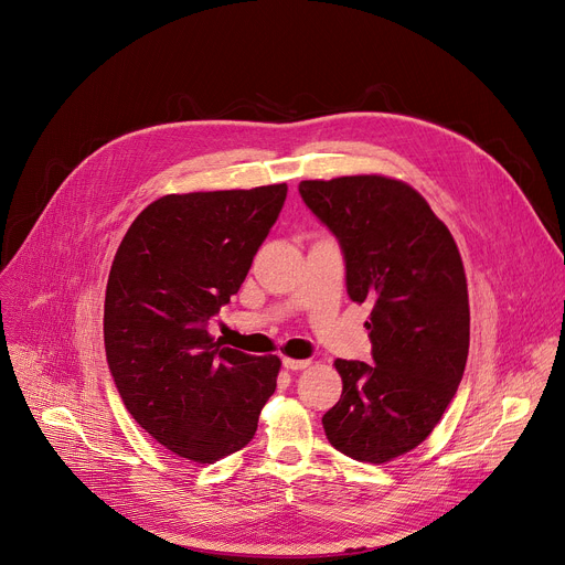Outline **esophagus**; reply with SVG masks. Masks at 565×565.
Listing matches in <instances>:
<instances>
[{
  "mask_svg": "<svg viewBox=\"0 0 565 565\" xmlns=\"http://www.w3.org/2000/svg\"><path fill=\"white\" fill-rule=\"evenodd\" d=\"M312 362L310 360H291V358H282V366L287 369V371H302V369H308Z\"/></svg>",
  "mask_w": 565,
  "mask_h": 565,
  "instance_id": "34e87169",
  "label": "esophagus"
}]
</instances>
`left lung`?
Listing matches in <instances>:
<instances>
[{
	"label": "left lung",
	"instance_id": "obj_1",
	"mask_svg": "<svg viewBox=\"0 0 565 565\" xmlns=\"http://www.w3.org/2000/svg\"><path fill=\"white\" fill-rule=\"evenodd\" d=\"M298 192L339 239L345 289L371 300L373 364L337 360L343 392L323 414L328 441L384 463L423 444L457 394L468 341V287L446 224L407 183L386 177L300 181Z\"/></svg>",
	"mask_w": 565,
	"mask_h": 565
}]
</instances>
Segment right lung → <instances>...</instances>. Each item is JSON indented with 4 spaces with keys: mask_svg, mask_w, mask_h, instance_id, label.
Masks as SVG:
<instances>
[{
    "mask_svg": "<svg viewBox=\"0 0 565 565\" xmlns=\"http://www.w3.org/2000/svg\"><path fill=\"white\" fill-rule=\"evenodd\" d=\"M287 185L167 194L124 235L106 287L104 343L117 392L167 450L212 463L242 450L276 392L280 360L207 332L239 291Z\"/></svg>",
    "mask_w": 565,
    "mask_h": 565,
    "instance_id": "obj_1",
    "label": "right lung"
}]
</instances>
